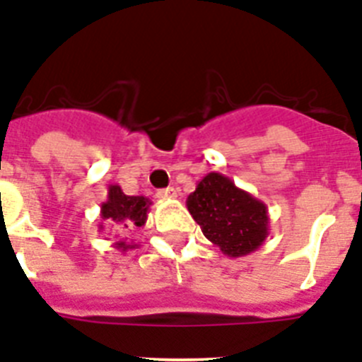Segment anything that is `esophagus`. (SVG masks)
Returning a JSON list of instances; mask_svg holds the SVG:
<instances>
[{
	"label": "esophagus",
	"instance_id": "1",
	"mask_svg": "<svg viewBox=\"0 0 362 362\" xmlns=\"http://www.w3.org/2000/svg\"><path fill=\"white\" fill-rule=\"evenodd\" d=\"M158 197H160V199H165V200H173L178 197V191H176L175 187H165V189L158 191Z\"/></svg>",
	"mask_w": 362,
	"mask_h": 362
}]
</instances>
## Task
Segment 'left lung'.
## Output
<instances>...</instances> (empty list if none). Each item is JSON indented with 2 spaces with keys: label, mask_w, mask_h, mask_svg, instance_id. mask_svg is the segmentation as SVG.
Masks as SVG:
<instances>
[{
  "label": "left lung",
  "mask_w": 362,
  "mask_h": 362,
  "mask_svg": "<svg viewBox=\"0 0 362 362\" xmlns=\"http://www.w3.org/2000/svg\"><path fill=\"white\" fill-rule=\"evenodd\" d=\"M191 217L206 239L228 257L248 256L269 238V209L265 202L241 189L221 173H208L187 197Z\"/></svg>",
  "instance_id": "8db88e82"
}]
</instances>
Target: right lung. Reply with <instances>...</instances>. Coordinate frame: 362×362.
Segmentation results:
<instances>
[{
	"label": "right lung",
	"instance_id": "obj_1",
	"mask_svg": "<svg viewBox=\"0 0 362 362\" xmlns=\"http://www.w3.org/2000/svg\"><path fill=\"white\" fill-rule=\"evenodd\" d=\"M151 200L147 197H130L124 195L117 184L108 186V199L101 204V218L99 230H108V232H123V230H134V228H144L147 223L148 208ZM114 248L121 252H127L130 248H138L134 243L115 241Z\"/></svg>",
	"mask_w": 362,
	"mask_h": 362
}]
</instances>
